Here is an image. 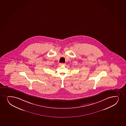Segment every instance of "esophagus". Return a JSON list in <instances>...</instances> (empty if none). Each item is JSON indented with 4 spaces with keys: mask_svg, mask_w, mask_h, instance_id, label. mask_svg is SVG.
Listing matches in <instances>:
<instances>
[{
    "mask_svg": "<svg viewBox=\"0 0 126 126\" xmlns=\"http://www.w3.org/2000/svg\"><path fill=\"white\" fill-rule=\"evenodd\" d=\"M59 65H60V66H61V65H65V64L63 63H60L59 64Z\"/></svg>",
    "mask_w": 126,
    "mask_h": 126,
    "instance_id": "1",
    "label": "esophagus"
}]
</instances>
